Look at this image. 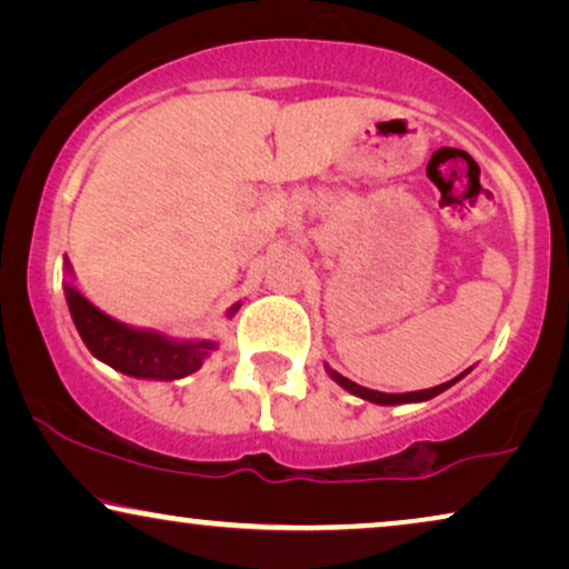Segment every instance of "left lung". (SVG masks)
<instances>
[{"label": "left lung", "mask_w": 569, "mask_h": 569, "mask_svg": "<svg viewBox=\"0 0 569 569\" xmlns=\"http://www.w3.org/2000/svg\"><path fill=\"white\" fill-rule=\"evenodd\" d=\"M331 378L337 380V383H339L341 388H347L349 393L360 396V399H368V401H372V403H409V401H427V399H432V396H438V393L446 391V388H450V386H453L456 380H458V378H453V380H448V383H442V386L425 388V391H411V393H383V391H370V388H365V386H357V383H352V380H347L345 376H339V372H333V370H331Z\"/></svg>", "instance_id": "left-lung-1"}]
</instances>
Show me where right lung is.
Listing matches in <instances>:
<instances>
[{"instance_id": "1", "label": "right lung", "mask_w": 569, "mask_h": 569, "mask_svg": "<svg viewBox=\"0 0 569 569\" xmlns=\"http://www.w3.org/2000/svg\"><path fill=\"white\" fill-rule=\"evenodd\" d=\"M69 313L80 337L98 360L134 378L176 380L199 370L204 357L212 352V341H173L162 333L147 329H131L127 323L113 321L90 300L82 298L72 284L64 287ZM238 306L232 308L236 313Z\"/></svg>"}]
</instances>
